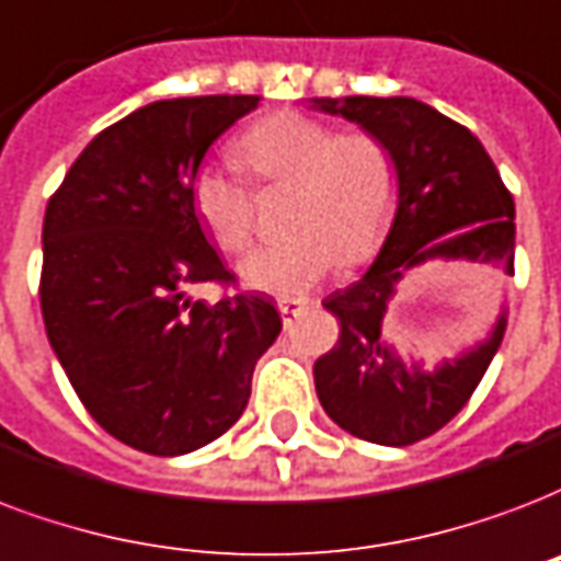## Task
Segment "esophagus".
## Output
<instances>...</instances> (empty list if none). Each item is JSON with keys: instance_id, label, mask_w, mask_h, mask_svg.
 Returning a JSON list of instances; mask_svg holds the SVG:
<instances>
[{"instance_id": "34e87169", "label": "esophagus", "mask_w": 561, "mask_h": 561, "mask_svg": "<svg viewBox=\"0 0 561 561\" xmlns=\"http://www.w3.org/2000/svg\"><path fill=\"white\" fill-rule=\"evenodd\" d=\"M309 302L306 299H279V314L282 320H285V327H290L294 323V318H297L299 311L306 309Z\"/></svg>"}]
</instances>
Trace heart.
<instances>
[{"mask_svg":"<svg viewBox=\"0 0 561 561\" xmlns=\"http://www.w3.org/2000/svg\"><path fill=\"white\" fill-rule=\"evenodd\" d=\"M234 156L259 185H290L282 226L285 241L252 252L243 282L273 297H302L337 262L374 255L394 220L400 173L394 152L370 131H337L332 123L279 111L252 123L234 140ZM191 205L217 250L241 255L252 241L250 187L220 167L191 179Z\"/></svg>","mask_w":561,"mask_h":561,"instance_id":"obj_1","label":"heart"}]
</instances>
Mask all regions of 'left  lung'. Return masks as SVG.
<instances>
[{"label":"left lung","instance_id":"left-lung-1","mask_svg":"<svg viewBox=\"0 0 561 561\" xmlns=\"http://www.w3.org/2000/svg\"><path fill=\"white\" fill-rule=\"evenodd\" d=\"M382 138L394 152L400 199L391 232L367 273L323 299L341 323L335 347L314 362V388L332 421L356 438L405 447L461 412L506 332V311L477 347L423 370L385 341L397 285L430 259H465L515 276V199L477 135L412 96L314 100Z\"/></svg>","mask_w":561,"mask_h":561}]
</instances>
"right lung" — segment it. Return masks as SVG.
Segmentation results:
<instances>
[{"mask_svg": "<svg viewBox=\"0 0 561 561\" xmlns=\"http://www.w3.org/2000/svg\"><path fill=\"white\" fill-rule=\"evenodd\" d=\"M255 105L220 93L131 111L84 147L46 205L49 344L93 421L149 456L220 438L282 332L271 297H191L203 282H234L194 214L191 179Z\"/></svg>", "mask_w": 561, "mask_h": 561, "instance_id": "1", "label": "right lung"}]
</instances>
